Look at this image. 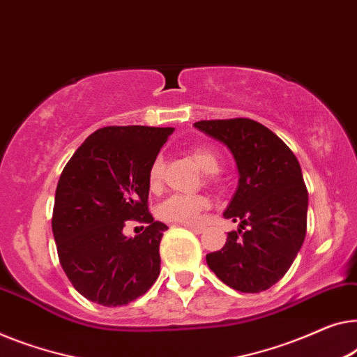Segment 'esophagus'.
<instances>
[{"label": "esophagus", "mask_w": 357, "mask_h": 357, "mask_svg": "<svg viewBox=\"0 0 357 357\" xmlns=\"http://www.w3.org/2000/svg\"><path fill=\"white\" fill-rule=\"evenodd\" d=\"M185 227H187V229H190L191 231H195V234H203V227H201V225H185Z\"/></svg>", "instance_id": "1"}]
</instances>
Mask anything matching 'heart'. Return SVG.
<instances>
[{"label": "heart", "instance_id": "obj_1", "mask_svg": "<svg viewBox=\"0 0 357 357\" xmlns=\"http://www.w3.org/2000/svg\"><path fill=\"white\" fill-rule=\"evenodd\" d=\"M191 158L204 174H217L220 170L219 156L213 149L204 146H195L190 151ZM164 170V159L162 156L154 158L148 170V185L151 190H158L162 180ZM209 206V199L206 196L193 195H172L166 201H162L158 208L159 219L166 222H174V224H185L193 225L198 224L199 215Z\"/></svg>", "mask_w": 357, "mask_h": 357}]
</instances>
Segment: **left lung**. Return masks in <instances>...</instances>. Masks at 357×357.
<instances>
[{"label": "left lung", "mask_w": 357, "mask_h": 357, "mask_svg": "<svg viewBox=\"0 0 357 357\" xmlns=\"http://www.w3.org/2000/svg\"><path fill=\"white\" fill-rule=\"evenodd\" d=\"M199 132L224 143L238 170V187L224 217L238 222L206 262L225 285L259 293L280 280L306 238L307 190L301 166L272 130L251 119L199 121Z\"/></svg>", "instance_id": "left-lung-1"}]
</instances>
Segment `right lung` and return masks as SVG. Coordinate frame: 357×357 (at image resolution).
Masks as SVG:
<instances>
[{
  "mask_svg": "<svg viewBox=\"0 0 357 357\" xmlns=\"http://www.w3.org/2000/svg\"><path fill=\"white\" fill-rule=\"evenodd\" d=\"M172 127H105L80 144L61 174L53 235L59 262L82 296L101 306L128 304L161 272L159 243L167 225L148 211V170ZM149 227L130 239L126 220Z\"/></svg>",
  "mask_w": 357,
  "mask_h": 357,
  "instance_id": "1",
  "label": "right lung"
}]
</instances>
